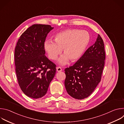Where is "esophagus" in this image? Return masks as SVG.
<instances>
[{"label":"esophagus","instance_id":"1","mask_svg":"<svg viewBox=\"0 0 124 124\" xmlns=\"http://www.w3.org/2000/svg\"><path fill=\"white\" fill-rule=\"evenodd\" d=\"M56 70H57V72H61V71H62V69H61V67H57V68H56Z\"/></svg>","mask_w":124,"mask_h":124}]
</instances>
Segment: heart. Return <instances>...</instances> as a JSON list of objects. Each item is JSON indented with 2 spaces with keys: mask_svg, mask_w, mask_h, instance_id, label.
Instances as JSON below:
<instances>
[{
  "mask_svg": "<svg viewBox=\"0 0 124 124\" xmlns=\"http://www.w3.org/2000/svg\"><path fill=\"white\" fill-rule=\"evenodd\" d=\"M90 40V35L86 31L77 29H69L57 33L54 41L46 40L44 44V49L48 57L55 60L61 54H64L59 59L61 65H66L69 60L75 62L83 55Z\"/></svg>",
  "mask_w": 124,
  "mask_h": 124,
  "instance_id": "b5f03b06",
  "label": "heart"
}]
</instances>
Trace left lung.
<instances>
[{
    "label": "left lung",
    "instance_id": "8db88e82",
    "mask_svg": "<svg viewBox=\"0 0 124 124\" xmlns=\"http://www.w3.org/2000/svg\"><path fill=\"white\" fill-rule=\"evenodd\" d=\"M105 59L103 41L98 34L95 44L73 66L65 69L68 94L78 100L89 96L101 81Z\"/></svg>",
    "mask_w": 124,
    "mask_h": 124
}]
</instances>
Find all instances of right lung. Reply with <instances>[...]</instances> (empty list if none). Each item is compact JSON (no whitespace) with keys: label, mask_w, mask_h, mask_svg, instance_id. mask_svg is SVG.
Masks as SVG:
<instances>
[{"label":"right lung","mask_w":124,"mask_h":124,"mask_svg":"<svg viewBox=\"0 0 124 124\" xmlns=\"http://www.w3.org/2000/svg\"><path fill=\"white\" fill-rule=\"evenodd\" d=\"M49 25L33 24L21 36L15 50L17 81L27 96L38 99L45 96L56 73V65L45 55L44 44Z\"/></svg>","instance_id":"1"}]
</instances>
